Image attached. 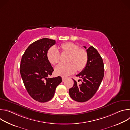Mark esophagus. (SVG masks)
<instances>
[{
	"label": "esophagus",
	"instance_id": "esophagus-1",
	"mask_svg": "<svg viewBox=\"0 0 130 130\" xmlns=\"http://www.w3.org/2000/svg\"><path fill=\"white\" fill-rule=\"evenodd\" d=\"M62 81H64L65 79H66V78L63 77L62 78Z\"/></svg>",
	"mask_w": 130,
	"mask_h": 130
}]
</instances>
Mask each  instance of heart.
<instances>
[{"label":"heart","instance_id":"b5f03b06","mask_svg":"<svg viewBox=\"0 0 130 130\" xmlns=\"http://www.w3.org/2000/svg\"><path fill=\"white\" fill-rule=\"evenodd\" d=\"M62 54H67L66 64H59L55 68L54 72L57 76L67 77L76 71H82L86 67L88 61L87 51L71 42L63 43L60 46ZM47 58L52 65H55L60 62V55L58 50L54 47L50 48L47 52Z\"/></svg>","mask_w":130,"mask_h":130}]
</instances>
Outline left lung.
I'll use <instances>...</instances> for the list:
<instances>
[{
  "mask_svg": "<svg viewBox=\"0 0 130 130\" xmlns=\"http://www.w3.org/2000/svg\"><path fill=\"white\" fill-rule=\"evenodd\" d=\"M86 49V47L84 46ZM86 51L88 61L85 68L76 76L82 79L81 84L75 80L72 88L69 90L70 97L75 101L84 102L91 98L96 94L104 77V64L96 49L90 46ZM79 82V81H78Z\"/></svg>",
  "mask_w": 130,
  "mask_h": 130,
  "instance_id": "8db88e82",
  "label": "left lung"
}]
</instances>
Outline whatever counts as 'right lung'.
<instances>
[{
  "instance_id": "1",
  "label": "right lung",
  "mask_w": 130,
  "mask_h": 130,
  "mask_svg": "<svg viewBox=\"0 0 130 130\" xmlns=\"http://www.w3.org/2000/svg\"><path fill=\"white\" fill-rule=\"evenodd\" d=\"M55 44V40L47 38L36 41L30 45L22 58L20 72L24 85L30 96L40 102L50 100L62 81L60 76L48 78L54 70L47 52Z\"/></svg>"
}]
</instances>
